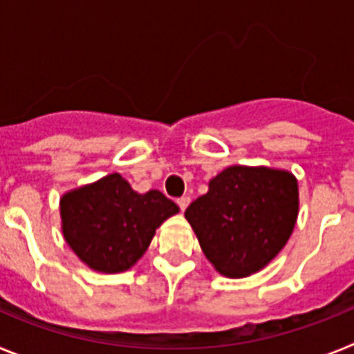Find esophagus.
<instances>
[{"label":"esophagus","mask_w":354,"mask_h":354,"mask_svg":"<svg viewBox=\"0 0 354 354\" xmlns=\"http://www.w3.org/2000/svg\"><path fill=\"white\" fill-rule=\"evenodd\" d=\"M189 202H192V198H189V196H187V195L180 196V198L177 200V204H179L180 211H186V207H187V205H189Z\"/></svg>","instance_id":"1"}]
</instances>
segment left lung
Masks as SVG:
<instances>
[{"label":"left lung","instance_id":"8db88e82","mask_svg":"<svg viewBox=\"0 0 354 354\" xmlns=\"http://www.w3.org/2000/svg\"><path fill=\"white\" fill-rule=\"evenodd\" d=\"M298 180L268 167H228L184 216L216 271L245 278L270 264L298 218Z\"/></svg>","mask_w":354,"mask_h":354}]
</instances>
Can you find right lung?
Here are the masks:
<instances>
[{"label": "right lung", "mask_w": 354, "mask_h": 354, "mask_svg": "<svg viewBox=\"0 0 354 354\" xmlns=\"http://www.w3.org/2000/svg\"><path fill=\"white\" fill-rule=\"evenodd\" d=\"M158 189L136 193L120 174L65 193L62 232L72 252L101 273H122L142 259L162 221L177 214Z\"/></svg>", "instance_id": "1"}]
</instances>
